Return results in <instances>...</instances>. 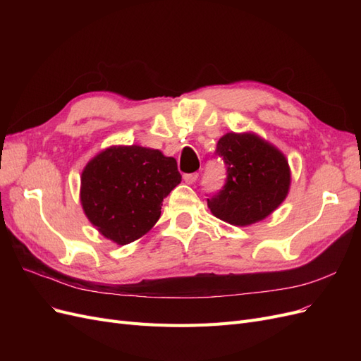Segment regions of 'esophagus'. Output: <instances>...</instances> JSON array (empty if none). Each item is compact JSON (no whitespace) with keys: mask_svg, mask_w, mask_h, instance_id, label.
Here are the masks:
<instances>
[{"mask_svg":"<svg viewBox=\"0 0 361 361\" xmlns=\"http://www.w3.org/2000/svg\"><path fill=\"white\" fill-rule=\"evenodd\" d=\"M197 179H199V173H187V174H183V180L187 182V183H194Z\"/></svg>","mask_w":361,"mask_h":361,"instance_id":"1","label":"esophagus"}]
</instances>
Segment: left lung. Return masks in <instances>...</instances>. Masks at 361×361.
<instances>
[{
    "instance_id": "1",
    "label": "left lung",
    "mask_w": 361,
    "mask_h": 361,
    "mask_svg": "<svg viewBox=\"0 0 361 361\" xmlns=\"http://www.w3.org/2000/svg\"><path fill=\"white\" fill-rule=\"evenodd\" d=\"M215 155L226 164L224 187L207 199L211 212L233 226L264 220L286 199L290 169L281 152L256 134L228 133Z\"/></svg>"
}]
</instances>
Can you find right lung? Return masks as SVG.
Here are the masks:
<instances>
[{"label":"right lung","mask_w":361,"mask_h":361,"mask_svg":"<svg viewBox=\"0 0 361 361\" xmlns=\"http://www.w3.org/2000/svg\"><path fill=\"white\" fill-rule=\"evenodd\" d=\"M180 180L176 159L162 152L135 145L111 146L84 167L81 204L106 239L126 245L155 226L162 200Z\"/></svg>","instance_id":"obj_1"}]
</instances>
